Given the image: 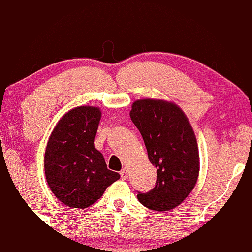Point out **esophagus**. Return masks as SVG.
<instances>
[{
  "mask_svg": "<svg viewBox=\"0 0 252 252\" xmlns=\"http://www.w3.org/2000/svg\"><path fill=\"white\" fill-rule=\"evenodd\" d=\"M120 176H121L122 180H126V179H127V170L126 169H123L122 171L120 172Z\"/></svg>",
  "mask_w": 252,
  "mask_h": 252,
  "instance_id": "esophagus-1",
  "label": "esophagus"
}]
</instances>
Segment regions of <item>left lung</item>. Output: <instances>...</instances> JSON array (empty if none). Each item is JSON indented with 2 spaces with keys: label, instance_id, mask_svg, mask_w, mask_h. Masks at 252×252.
<instances>
[{
  "label": "left lung",
  "instance_id": "obj_1",
  "mask_svg": "<svg viewBox=\"0 0 252 252\" xmlns=\"http://www.w3.org/2000/svg\"><path fill=\"white\" fill-rule=\"evenodd\" d=\"M130 117L157 168L156 187L147 193L139 192V201L156 211L177 208L199 177V149L191 123L180 106L158 99L134 101Z\"/></svg>",
  "mask_w": 252,
  "mask_h": 252
}]
</instances>
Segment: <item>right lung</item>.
Masks as SVG:
<instances>
[{
  "mask_svg": "<svg viewBox=\"0 0 252 252\" xmlns=\"http://www.w3.org/2000/svg\"><path fill=\"white\" fill-rule=\"evenodd\" d=\"M101 117L97 106H76L67 111L51 132L44 156L46 182L67 207H90L120 179V174L108 169L94 146Z\"/></svg>",
  "mask_w": 252,
  "mask_h": 252,
  "instance_id": "right-lung-1",
  "label": "right lung"
}]
</instances>
